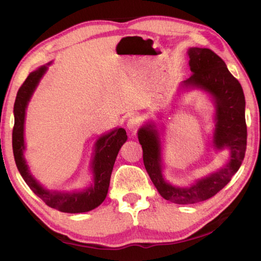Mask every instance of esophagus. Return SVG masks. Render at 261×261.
Returning <instances> with one entry per match:
<instances>
[{"label":"esophagus","mask_w":261,"mask_h":261,"mask_svg":"<svg viewBox=\"0 0 261 261\" xmlns=\"http://www.w3.org/2000/svg\"><path fill=\"white\" fill-rule=\"evenodd\" d=\"M140 125H141V118L139 116H131L126 123L127 129H129L131 132H134V134L139 129Z\"/></svg>","instance_id":"obj_1"}]
</instances>
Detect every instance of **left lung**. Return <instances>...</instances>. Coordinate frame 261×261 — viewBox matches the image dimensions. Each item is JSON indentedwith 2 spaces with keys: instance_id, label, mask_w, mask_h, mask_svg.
<instances>
[{
  "instance_id": "8db88e82",
  "label": "left lung",
  "mask_w": 261,
  "mask_h": 261,
  "mask_svg": "<svg viewBox=\"0 0 261 261\" xmlns=\"http://www.w3.org/2000/svg\"><path fill=\"white\" fill-rule=\"evenodd\" d=\"M189 56L193 74L184 84L202 88L214 96L216 127L213 143L218 149L230 148V161L208 177L197 180L192 187H173L162 177L160 141L156 131L141 127L138 134L144 166L159 193L166 200L183 205L210 199L230 182L244 160L247 138L245 98L240 82L229 71L223 60L208 48H190Z\"/></svg>"
}]
</instances>
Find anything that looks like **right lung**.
Here are the masks:
<instances>
[{
	"label": "right lung",
	"mask_w": 261,
	"mask_h": 261,
	"mask_svg": "<svg viewBox=\"0 0 261 261\" xmlns=\"http://www.w3.org/2000/svg\"><path fill=\"white\" fill-rule=\"evenodd\" d=\"M46 70V67H41L31 72L17 92L14 106L15 125L12 129V149H14L15 161L26 184L40 199L43 200V202H46V205L54 210L64 212V213H84V212L94 210L105 200L108 192L110 176H112L115 160H116L121 146L126 141L127 136L125 130L120 127V129L114 130L108 135L102 136L96 141L95 155L93 163H92L94 173V183L90 188L82 192L72 193L49 191V190L43 189L30 174L24 160L23 151L25 148V109L34 88L37 87L39 81Z\"/></svg>",
	"instance_id": "add662e5"
}]
</instances>
